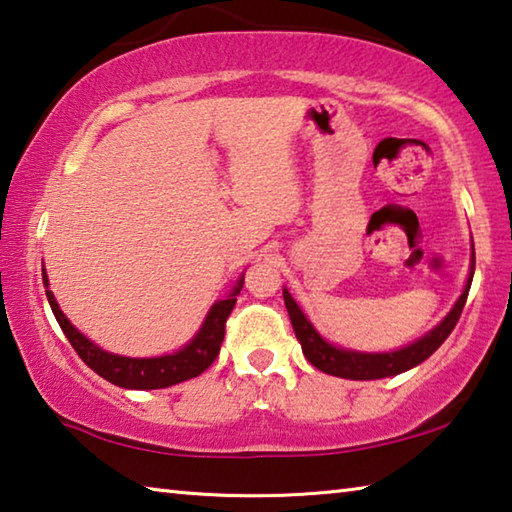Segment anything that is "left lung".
I'll use <instances>...</instances> for the list:
<instances>
[{
    "label": "left lung",
    "mask_w": 512,
    "mask_h": 512,
    "mask_svg": "<svg viewBox=\"0 0 512 512\" xmlns=\"http://www.w3.org/2000/svg\"><path fill=\"white\" fill-rule=\"evenodd\" d=\"M472 277H474V244H472L470 275H467L465 289L454 302V307L449 309V314L440 320L436 327L429 329L427 334L420 336L418 341H413L393 352H361V350H350V348H341V345L329 343L327 339L320 336L318 329L311 325V320L305 316V311L300 309L298 302L293 300L287 287L282 289V296H284V305H287V311H289L293 332H296V339L300 341L302 352H305V357L311 366H316L318 370H323L327 375H334V377L370 381V379L400 375V372L420 366L424 359H429L431 354L445 343L447 336L452 334V329L456 327L458 318H461V311L467 300V291L472 287Z\"/></svg>",
    "instance_id": "8db88e82"
}]
</instances>
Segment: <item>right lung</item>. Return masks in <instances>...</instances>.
I'll return each instance as SVG.
<instances>
[{"label":"right lung","mask_w":512,"mask_h":512,"mask_svg":"<svg viewBox=\"0 0 512 512\" xmlns=\"http://www.w3.org/2000/svg\"><path fill=\"white\" fill-rule=\"evenodd\" d=\"M42 282L47 289L49 307L54 311L60 329L67 336V341L72 343L76 354L88 363V366L97 372L110 384L131 388V391H155V388H167L180 381L194 379L201 375L203 370L212 366V361L219 357L223 336H225V320H228L232 307H235L237 296L241 287H244V273L239 275V280L232 291L223 300H216L207 311L203 325L194 334V339L185 343L183 348L160 354V357H121V354H112L108 350L99 348L97 343H92L88 336L81 334L69 318L60 311L54 293L49 291V277L47 271L42 268Z\"/></svg>","instance_id":"add662e5"}]
</instances>
